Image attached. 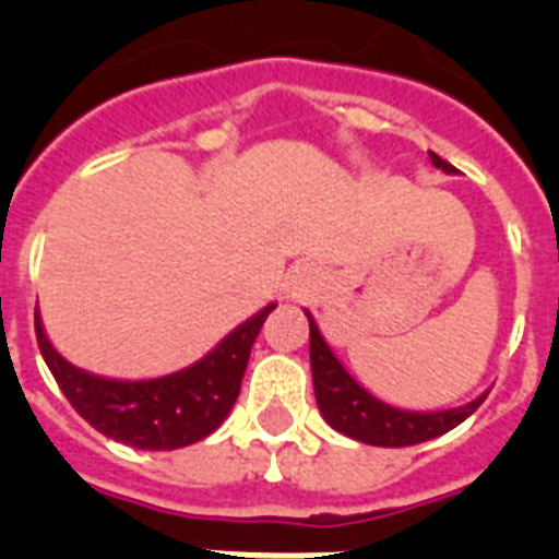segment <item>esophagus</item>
<instances>
[{"mask_svg": "<svg viewBox=\"0 0 559 559\" xmlns=\"http://www.w3.org/2000/svg\"><path fill=\"white\" fill-rule=\"evenodd\" d=\"M319 288V274L310 265H294L285 276V296L288 299H308Z\"/></svg>", "mask_w": 559, "mask_h": 559, "instance_id": "34e87169", "label": "esophagus"}]
</instances>
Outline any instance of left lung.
Returning <instances> with one entry per match:
<instances>
[{"label": "left lung", "mask_w": 559, "mask_h": 559, "mask_svg": "<svg viewBox=\"0 0 559 559\" xmlns=\"http://www.w3.org/2000/svg\"><path fill=\"white\" fill-rule=\"evenodd\" d=\"M428 156H431V165L445 170L448 176L456 173V167L448 165L445 159H439L433 151H428ZM305 316H308L310 324V369H313V392L319 412H322L324 423L330 428L355 439V442L378 448L419 445V442L442 437L451 428H456L459 423H464L490 394L484 392L471 403H464V406L439 408V412H408V408L389 406L374 394H369L344 369V364L330 349L308 308H305Z\"/></svg>", "instance_id": "left-lung-1"}]
</instances>
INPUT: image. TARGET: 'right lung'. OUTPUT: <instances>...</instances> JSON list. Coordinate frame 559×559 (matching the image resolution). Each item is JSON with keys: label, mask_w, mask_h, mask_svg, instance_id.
I'll use <instances>...</instances> for the list:
<instances>
[{"label": "right lung", "mask_w": 559, "mask_h": 559, "mask_svg": "<svg viewBox=\"0 0 559 559\" xmlns=\"http://www.w3.org/2000/svg\"><path fill=\"white\" fill-rule=\"evenodd\" d=\"M274 308L276 302H269L226 333L204 358L159 378H106L69 364L52 347L38 310L36 338L49 372L88 426L136 451H176L210 437L229 417L251 344Z\"/></svg>", "instance_id": "1"}]
</instances>
